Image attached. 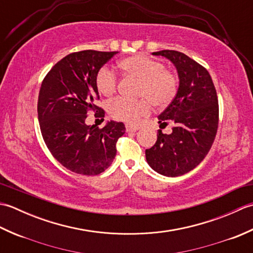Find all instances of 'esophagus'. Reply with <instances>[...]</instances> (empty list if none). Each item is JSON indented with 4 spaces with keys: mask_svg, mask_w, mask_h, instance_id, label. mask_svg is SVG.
I'll return each mask as SVG.
<instances>
[{
    "mask_svg": "<svg viewBox=\"0 0 253 253\" xmlns=\"http://www.w3.org/2000/svg\"><path fill=\"white\" fill-rule=\"evenodd\" d=\"M126 130L127 132H136L137 130H139V127L135 125H126Z\"/></svg>",
    "mask_w": 253,
    "mask_h": 253,
    "instance_id": "obj_1",
    "label": "esophagus"
}]
</instances>
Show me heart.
<instances>
[{
    "label": "heart",
    "mask_w": 253,
    "mask_h": 253,
    "mask_svg": "<svg viewBox=\"0 0 253 253\" xmlns=\"http://www.w3.org/2000/svg\"><path fill=\"white\" fill-rule=\"evenodd\" d=\"M118 67L125 76L139 80L137 95L147 98L155 107H165L174 100L178 87L177 77L162 62L144 54H133L118 62ZM95 85L101 95L111 98L117 89L115 74L106 67L101 68L96 74ZM146 100L118 98L111 102L107 111L115 120L132 124L150 113Z\"/></svg>",
    "instance_id": "b5f03b06"
}]
</instances>
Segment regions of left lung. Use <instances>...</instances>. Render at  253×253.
<instances>
[{
    "instance_id": "1",
    "label": "left lung",
    "mask_w": 253,
    "mask_h": 253,
    "mask_svg": "<svg viewBox=\"0 0 253 253\" xmlns=\"http://www.w3.org/2000/svg\"><path fill=\"white\" fill-rule=\"evenodd\" d=\"M173 63L179 84L170 104L159 115L160 127L173 124L171 133L159 130L154 146L146 150L148 164L157 173L176 177L196 168L211 149L217 131L218 101L209 72L181 52H153Z\"/></svg>"
}]
</instances>
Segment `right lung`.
Listing matches in <instances>:
<instances>
[{"mask_svg":"<svg viewBox=\"0 0 253 253\" xmlns=\"http://www.w3.org/2000/svg\"><path fill=\"white\" fill-rule=\"evenodd\" d=\"M116 53H72L42 82L38 99L42 137L53 157L74 173L92 176L104 171L115 158L118 138L125 133L123 123L107 122L102 129L85 124L89 111L104 117V111L94 103L100 98L95 77Z\"/></svg>","mask_w":253,"mask_h":253,"instance_id":"obj_1","label":"right lung"}]
</instances>
